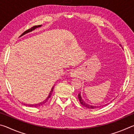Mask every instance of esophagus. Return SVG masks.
Wrapping results in <instances>:
<instances>
[{
    "label": "esophagus",
    "mask_w": 134,
    "mask_h": 134,
    "mask_svg": "<svg viewBox=\"0 0 134 134\" xmlns=\"http://www.w3.org/2000/svg\"><path fill=\"white\" fill-rule=\"evenodd\" d=\"M70 73H71V76H72V77H74V76H75V75H76V74H75V72H74V71H71V72H70Z\"/></svg>",
    "instance_id": "1"
}]
</instances>
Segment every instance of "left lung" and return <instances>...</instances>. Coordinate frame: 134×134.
Wrapping results in <instances>:
<instances>
[{
  "mask_svg": "<svg viewBox=\"0 0 134 134\" xmlns=\"http://www.w3.org/2000/svg\"><path fill=\"white\" fill-rule=\"evenodd\" d=\"M121 46V45H120ZM78 98L79 101H80V103L83 106H85V107L87 108H89V109H96V108H98L99 107H103V106L105 105H102V106H92V105H89V104L85 103V101H83V100L81 98V94L80 93H79L78 94ZM106 105H108V104H106Z\"/></svg>",
  "mask_w": 134,
  "mask_h": 134,
  "instance_id": "8db88e82",
  "label": "left lung"
}]
</instances>
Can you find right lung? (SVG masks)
<instances>
[{
  "label": "right lung",
  "instance_id": "add662e5",
  "mask_svg": "<svg viewBox=\"0 0 134 134\" xmlns=\"http://www.w3.org/2000/svg\"><path fill=\"white\" fill-rule=\"evenodd\" d=\"M40 26H41V25H37V26H34L33 27H32L31 28H30V29H28V30H26V31H25L24 32L23 34H22L21 36H22V35H25V34H27V33L29 32H31V31H34V30H35V29L36 28H38V27H40ZM54 86H53V87H52L50 93H49V95H48V96L47 97V98L46 99H45L44 101H43V102H41V103H38V104H35V105H28V104H24V105H26V106H29V107H38V106H41V105H44V104H45V103L47 102V101H48V99L49 98V97H50L51 96L52 93H53V89H54Z\"/></svg>",
  "mask_w": 134,
  "mask_h": 134
}]
</instances>
